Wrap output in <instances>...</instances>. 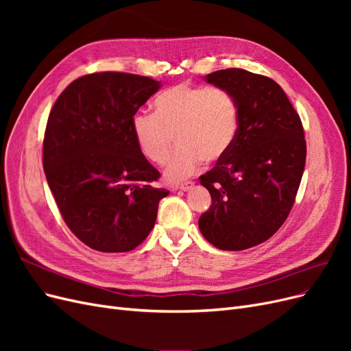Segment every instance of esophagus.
<instances>
[{
	"label": "esophagus",
	"instance_id": "obj_1",
	"mask_svg": "<svg viewBox=\"0 0 351 351\" xmlns=\"http://www.w3.org/2000/svg\"><path fill=\"white\" fill-rule=\"evenodd\" d=\"M195 187V183L193 182H184L182 184H177L176 189H180V190H184V192H187V190H192Z\"/></svg>",
	"mask_w": 351,
	"mask_h": 351
}]
</instances>
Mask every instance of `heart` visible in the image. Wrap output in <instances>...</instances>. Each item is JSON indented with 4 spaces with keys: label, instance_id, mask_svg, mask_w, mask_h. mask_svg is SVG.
<instances>
[{
    "label": "heart",
    "instance_id": "b5f03b06",
    "mask_svg": "<svg viewBox=\"0 0 351 351\" xmlns=\"http://www.w3.org/2000/svg\"><path fill=\"white\" fill-rule=\"evenodd\" d=\"M156 112L137 111L132 130L141 152L151 162L165 164L164 174L178 182L193 174L202 161L226 158L239 134V105L231 92L218 86L180 83L155 101Z\"/></svg>",
    "mask_w": 351,
    "mask_h": 351
}]
</instances>
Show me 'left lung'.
Segmentation results:
<instances>
[{"mask_svg":"<svg viewBox=\"0 0 351 351\" xmlns=\"http://www.w3.org/2000/svg\"><path fill=\"white\" fill-rule=\"evenodd\" d=\"M205 80L236 98L240 125L227 156L199 177L212 197L199 230L221 250H244L272 237L290 214L306 162L303 125L267 76L226 69Z\"/></svg>","mask_w":351,"mask_h":351,"instance_id":"obj_1","label":"left lung"}]
</instances>
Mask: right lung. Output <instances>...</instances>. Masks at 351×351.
<instances>
[{
  "label": "right lung",
  "mask_w": 351,
  "mask_h": 351,
  "mask_svg": "<svg viewBox=\"0 0 351 351\" xmlns=\"http://www.w3.org/2000/svg\"><path fill=\"white\" fill-rule=\"evenodd\" d=\"M161 82L102 71L71 82L52 107L44 137V171L67 227L105 253L130 252L155 226L168 196L143 156L132 119Z\"/></svg>",
  "instance_id": "obj_1"
}]
</instances>
